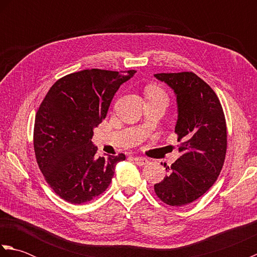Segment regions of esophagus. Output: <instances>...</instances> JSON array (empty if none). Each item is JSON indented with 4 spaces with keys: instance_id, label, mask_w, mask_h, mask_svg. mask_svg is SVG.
<instances>
[{
    "instance_id": "1",
    "label": "esophagus",
    "mask_w": 257,
    "mask_h": 257,
    "mask_svg": "<svg viewBox=\"0 0 257 257\" xmlns=\"http://www.w3.org/2000/svg\"><path fill=\"white\" fill-rule=\"evenodd\" d=\"M134 160L139 166H145V165H147V163L149 162L148 159H146V158H144V157H135Z\"/></svg>"
}]
</instances>
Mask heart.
I'll return each mask as SVG.
<instances>
[{"instance_id":"obj_1","label":"heart","mask_w":257,"mask_h":257,"mask_svg":"<svg viewBox=\"0 0 257 257\" xmlns=\"http://www.w3.org/2000/svg\"><path fill=\"white\" fill-rule=\"evenodd\" d=\"M146 95L148 99H163L168 102V95L161 87L157 85H150L146 88Z\"/></svg>"}]
</instances>
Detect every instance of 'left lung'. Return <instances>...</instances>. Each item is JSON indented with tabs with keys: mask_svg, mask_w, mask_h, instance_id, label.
Here are the masks:
<instances>
[{
	"mask_svg": "<svg viewBox=\"0 0 257 257\" xmlns=\"http://www.w3.org/2000/svg\"><path fill=\"white\" fill-rule=\"evenodd\" d=\"M155 77L177 96L174 133L181 154L171 167L165 163L168 176L155 184V192L163 203L182 206L203 195L219 177L227 147L225 117L214 90L194 73H161Z\"/></svg>",
	"mask_w": 257,
	"mask_h": 257,
	"instance_id": "left-lung-1",
	"label": "left lung"
}]
</instances>
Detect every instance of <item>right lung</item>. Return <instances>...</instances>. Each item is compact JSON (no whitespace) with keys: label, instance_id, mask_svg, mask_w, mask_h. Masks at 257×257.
Here are the masks:
<instances>
[{"label":"right lung","instance_id":"add662e5","mask_svg":"<svg viewBox=\"0 0 257 257\" xmlns=\"http://www.w3.org/2000/svg\"><path fill=\"white\" fill-rule=\"evenodd\" d=\"M85 69L54 84L35 116L34 151L38 168L58 196L81 204L101 194L114 167L125 159L98 157L91 143L94 128L107 116L113 95L136 70Z\"/></svg>","mask_w":257,"mask_h":257}]
</instances>
